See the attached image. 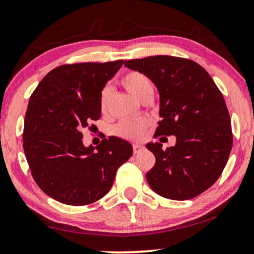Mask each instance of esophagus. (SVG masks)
Listing matches in <instances>:
<instances>
[{
    "instance_id": "obj_1",
    "label": "esophagus",
    "mask_w": 254,
    "mask_h": 254,
    "mask_svg": "<svg viewBox=\"0 0 254 254\" xmlns=\"http://www.w3.org/2000/svg\"><path fill=\"white\" fill-rule=\"evenodd\" d=\"M143 145L142 144H138V143H136V144H133L132 145V150H133V154H138L139 151H142L143 150Z\"/></svg>"
}]
</instances>
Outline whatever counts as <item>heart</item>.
Segmentation results:
<instances>
[{"label":"heart","instance_id":"1","mask_svg":"<svg viewBox=\"0 0 254 254\" xmlns=\"http://www.w3.org/2000/svg\"><path fill=\"white\" fill-rule=\"evenodd\" d=\"M121 83L130 94L137 99H143L147 94H153V82L147 75L139 71H129L122 77ZM111 97L109 87H105L100 94V109L101 112H107ZM149 127V121L143 118L132 119V121H123L113 127V133L116 136L125 139H139L144 135L145 130Z\"/></svg>","mask_w":254,"mask_h":254}]
</instances>
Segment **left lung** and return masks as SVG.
<instances>
[{
    "label": "left lung",
    "mask_w": 254,
    "mask_h": 254,
    "mask_svg": "<svg viewBox=\"0 0 254 254\" xmlns=\"http://www.w3.org/2000/svg\"><path fill=\"white\" fill-rule=\"evenodd\" d=\"M124 65L147 75L159 89L162 119L154 137H177L166 150L157 142L147 144L156 159L145 174L151 190L174 200L203 193L223 172L233 145L222 93L208 71L188 58L150 56Z\"/></svg>",
    "instance_id": "left-lung-1"
}]
</instances>
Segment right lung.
<instances>
[{"instance_id": "obj_1", "label": "right lung", "mask_w": 254, "mask_h": 254, "mask_svg": "<svg viewBox=\"0 0 254 254\" xmlns=\"http://www.w3.org/2000/svg\"><path fill=\"white\" fill-rule=\"evenodd\" d=\"M122 64V60L63 64L32 93L22 133L25 155L34 182L58 202H97L132 155L129 142L115 136L104 138L95 149L82 143V130L101 116V89Z\"/></svg>"}]
</instances>
